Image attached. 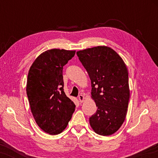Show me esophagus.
I'll return each instance as SVG.
<instances>
[{"mask_svg":"<svg viewBox=\"0 0 158 158\" xmlns=\"http://www.w3.org/2000/svg\"><path fill=\"white\" fill-rule=\"evenodd\" d=\"M78 99L79 100L80 102H84V96L83 95H79L78 96Z\"/></svg>","mask_w":158,"mask_h":158,"instance_id":"obj_1","label":"esophagus"}]
</instances>
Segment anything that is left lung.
Here are the masks:
<instances>
[{
	"instance_id": "8db88e82",
	"label": "left lung",
	"mask_w": 158,
	"mask_h": 158,
	"mask_svg": "<svg viewBox=\"0 0 158 158\" xmlns=\"http://www.w3.org/2000/svg\"><path fill=\"white\" fill-rule=\"evenodd\" d=\"M91 80V95L98 110L90 117L93 130L100 135H113L125 119L130 98L128 72L121 57L108 47L77 52Z\"/></svg>"
}]
</instances>
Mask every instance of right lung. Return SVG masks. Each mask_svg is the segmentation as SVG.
I'll use <instances>...</instances> for the list:
<instances>
[{"label": "right lung", "mask_w": 158, "mask_h": 158, "mask_svg": "<svg viewBox=\"0 0 158 158\" xmlns=\"http://www.w3.org/2000/svg\"><path fill=\"white\" fill-rule=\"evenodd\" d=\"M75 51L53 49L41 53L29 69L26 93L37 124L55 135L65 129L75 105L64 92L63 66Z\"/></svg>", "instance_id": "add662e5"}]
</instances>
